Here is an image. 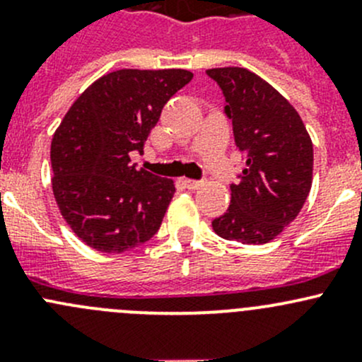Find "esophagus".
<instances>
[{
    "mask_svg": "<svg viewBox=\"0 0 362 362\" xmlns=\"http://www.w3.org/2000/svg\"><path fill=\"white\" fill-rule=\"evenodd\" d=\"M184 184H185V187L191 189V191H196V189L202 187V182H198V180H191V178H185Z\"/></svg>",
    "mask_w": 362,
    "mask_h": 362,
    "instance_id": "34e87169",
    "label": "esophagus"
}]
</instances>
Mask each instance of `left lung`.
<instances>
[{"instance_id": "8db88e82", "label": "left lung", "mask_w": 362, "mask_h": 362, "mask_svg": "<svg viewBox=\"0 0 362 362\" xmlns=\"http://www.w3.org/2000/svg\"><path fill=\"white\" fill-rule=\"evenodd\" d=\"M226 96L235 140L247 152L242 182L231 185L228 211L211 222L221 238L261 245L298 217L313 180V144L293 105L254 71L211 68Z\"/></svg>"}]
</instances>
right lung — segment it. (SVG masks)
<instances>
[{
	"label": "right lung",
	"mask_w": 362,
	"mask_h": 362,
	"mask_svg": "<svg viewBox=\"0 0 362 362\" xmlns=\"http://www.w3.org/2000/svg\"><path fill=\"white\" fill-rule=\"evenodd\" d=\"M192 80L187 69H117L69 107L50 144L52 192L71 231L90 249L126 252L158 233L175 194L170 178L131 164L160 110Z\"/></svg>",
	"instance_id": "right-lung-1"
}]
</instances>
